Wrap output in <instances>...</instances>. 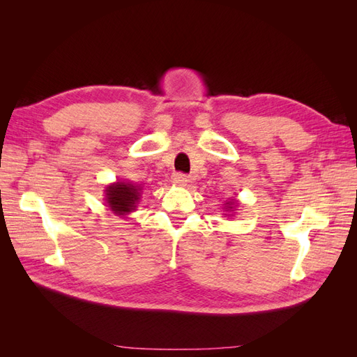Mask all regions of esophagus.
<instances>
[{
    "instance_id": "34e87169",
    "label": "esophagus",
    "mask_w": 357,
    "mask_h": 357,
    "mask_svg": "<svg viewBox=\"0 0 357 357\" xmlns=\"http://www.w3.org/2000/svg\"><path fill=\"white\" fill-rule=\"evenodd\" d=\"M171 180L177 186H185V185H188V181H189L188 176L183 174V172H174V174H172V177H171Z\"/></svg>"
}]
</instances>
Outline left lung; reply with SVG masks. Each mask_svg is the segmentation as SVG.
I'll return each instance as SVG.
<instances>
[{
	"label": "left lung",
	"mask_w": 357,
	"mask_h": 357,
	"mask_svg": "<svg viewBox=\"0 0 357 357\" xmlns=\"http://www.w3.org/2000/svg\"><path fill=\"white\" fill-rule=\"evenodd\" d=\"M236 204V201H228L226 202L225 205H226V211H229V210H232L234 208V205Z\"/></svg>",
	"instance_id": "8db88e82"
}]
</instances>
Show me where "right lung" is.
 I'll return each mask as SVG.
<instances>
[{"mask_svg":"<svg viewBox=\"0 0 357 357\" xmlns=\"http://www.w3.org/2000/svg\"><path fill=\"white\" fill-rule=\"evenodd\" d=\"M142 188L132 183L117 181L105 188V201L110 210L117 215H125L135 210Z\"/></svg>","mask_w":357,"mask_h":357,"instance_id":"1","label":"right lung"}]
</instances>
